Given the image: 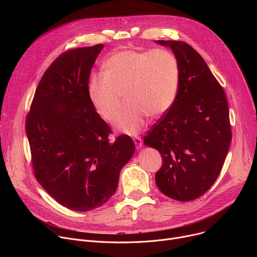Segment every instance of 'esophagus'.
Wrapping results in <instances>:
<instances>
[{
    "instance_id": "obj_1",
    "label": "esophagus",
    "mask_w": 257,
    "mask_h": 257,
    "mask_svg": "<svg viewBox=\"0 0 257 257\" xmlns=\"http://www.w3.org/2000/svg\"><path fill=\"white\" fill-rule=\"evenodd\" d=\"M133 141H134V143H135V146H136L137 150L141 149V146H142V139H141L140 137H134V138H133Z\"/></svg>"
}]
</instances>
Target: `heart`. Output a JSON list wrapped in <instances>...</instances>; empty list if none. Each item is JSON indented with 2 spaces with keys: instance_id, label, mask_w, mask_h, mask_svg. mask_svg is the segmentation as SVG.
Returning a JSON list of instances; mask_svg holds the SVG:
<instances>
[{
  "instance_id": "b5f03b06",
  "label": "heart",
  "mask_w": 257,
  "mask_h": 257,
  "mask_svg": "<svg viewBox=\"0 0 257 257\" xmlns=\"http://www.w3.org/2000/svg\"><path fill=\"white\" fill-rule=\"evenodd\" d=\"M99 74L91 77L87 94L94 111L127 134L138 133L146 117H159L173 105L179 88L180 67L177 57L164 49L125 50L109 57Z\"/></svg>"
}]
</instances>
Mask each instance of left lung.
I'll use <instances>...</instances> for the list:
<instances>
[{"label":"left lung","instance_id":"obj_1","mask_svg":"<svg viewBox=\"0 0 257 257\" xmlns=\"http://www.w3.org/2000/svg\"><path fill=\"white\" fill-rule=\"evenodd\" d=\"M178 59L180 80L173 105L144 136L163 159L156 173L161 192L178 201L203 195L218 177L232 140L229 106L222 85L188 44L157 41Z\"/></svg>","mask_w":257,"mask_h":257}]
</instances>
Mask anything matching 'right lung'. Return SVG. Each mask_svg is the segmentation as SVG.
<instances>
[{
  "label": "right lung",
  "mask_w": 257,
  "mask_h": 257,
  "mask_svg": "<svg viewBox=\"0 0 257 257\" xmlns=\"http://www.w3.org/2000/svg\"><path fill=\"white\" fill-rule=\"evenodd\" d=\"M103 45L61 54L47 69L26 117L34 177L61 205L88 211L117 190L135 144L128 135L109 142V126L89 100L91 68Z\"/></svg>",
  "instance_id": "right-lung-1"
}]
</instances>
